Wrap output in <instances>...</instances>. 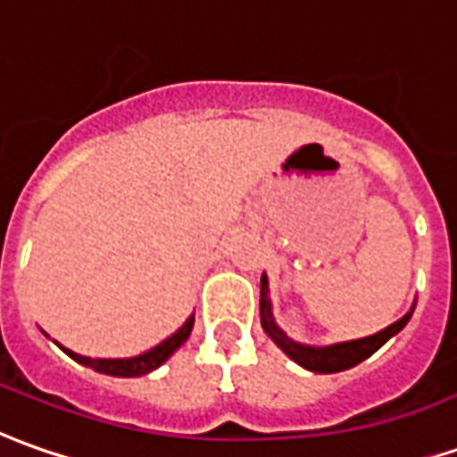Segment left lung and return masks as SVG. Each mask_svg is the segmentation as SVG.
<instances>
[{
  "instance_id": "obj_1",
  "label": "left lung",
  "mask_w": 457,
  "mask_h": 457,
  "mask_svg": "<svg viewBox=\"0 0 457 457\" xmlns=\"http://www.w3.org/2000/svg\"><path fill=\"white\" fill-rule=\"evenodd\" d=\"M412 310H415V303L412 307L403 315L400 320H395L393 325H387L385 330L375 335H368V337H360V340H347V343H335V345H303V343H295L293 337L282 333V328L272 318V300H270V285L268 275H262L260 280V322H262V330L268 333V337H272V343L280 347L282 353L290 360H295L297 365H303L305 370L310 372H340L355 368L358 362H362L365 358H370L372 353L378 347H383L393 335H398L408 320L412 318Z\"/></svg>"
}]
</instances>
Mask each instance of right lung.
Here are the masks:
<instances>
[{
  "mask_svg": "<svg viewBox=\"0 0 457 457\" xmlns=\"http://www.w3.org/2000/svg\"><path fill=\"white\" fill-rule=\"evenodd\" d=\"M192 325H195V315H189L185 320V325L172 333L170 337H164L160 345L150 347L147 353H142V355H135V358H87V355H77L72 350H67V347H62L67 355L72 360H77L79 365H87V368H92V370L104 372V375H114V378H139V375H147V372L157 370L160 365H162L164 360H170L175 355L179 345L185 343L192 333Z\"/></svg>",
  "mask_w": 457,
  "mask_h": 457,
  "instance_id": "1",
  "label": "right lung"
}]
</instances>
